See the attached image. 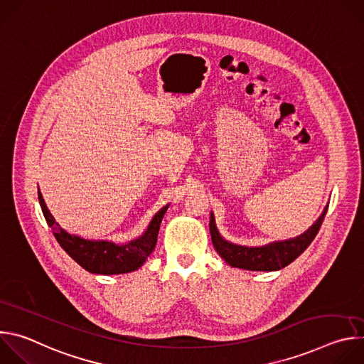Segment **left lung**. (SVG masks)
I'll list each match as a JSON object with an SVG mask.
<instances>
[{
  "instance_id": "left-lung-1",
  "label": "left lung",
  "mask_w": 364,
  "mask_h": 364,
  "mask_svg": "<svg viewBox=\"0 0 364 364\" xmlns=\"http://www.w3.org/2000/svg\"><path fill=\"white\" fill-rule=\"evenodd\" d=\"M328 205L324 207L321 216L316 223L305 230L302 235L287 239L271 242L264 246H242L226 240L218 230L215 215H210V235L216 252L225 259V261L233 267L247 271H279L294 262L295 259L309 246V243L317 236L321 223L326 218Z\"/></svg>"
}]
</instances>
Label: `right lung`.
I'll return each instance as SVG.
<instances>
[{"label": "right lung", "instance_id": "right-lung-1", "mask_svg": "<svg viewBox=\"0 0 364 364\" xmlns=\"http://www.w3.org/2000/svg\"><path fill=\"white\" fill-rule=\"evenodd\" d=\"M38 201L46 222L53 230V235L60 246L82 268L97 275L128 274L141 268L154 250L155 245H157L160 225L170 205H164L161 210L154 215L148 228L141 236L119 245L111 240H90L66 232L51 216L40 188Z\"/></svg>", "mask_w": 364, "mask_h": 364}]
</instances>
